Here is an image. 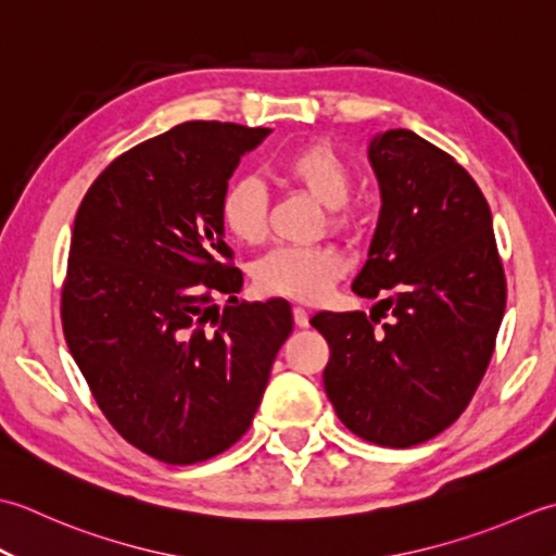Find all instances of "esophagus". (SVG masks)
I'll return each mask as SVG.
<instances>
[{
	"instance_id": "34e87169",
	"label": "esophagus",
	"mask_w": 556,
	"mask_h": 556,
	"mask_svg": "<svg viewBox=\"0 0 556 556\" xmlns=\"http://www.w3.org/2000/svg\"><path fill=\"white\" fill-rule=\"evenodd\" d=\"M292 319H294V326L307 328V326H309V312L302 309V307H294V309H292Z\"/></svg>"
}]
</instances>
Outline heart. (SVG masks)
Listing matches in <instances>:
<instances>
[{
    "mask_svg": "<svg viewBox=\"0 0 556 556\" xmlns=\"http://www.w3.org/2000/svg\"><path fill=\"white\" fill-rule=\"evenodd\" d=\"M286 185L302 191L324 206L326 228L343 232L355 220L348 206L350 167L331 143L314 141L288 153L278 165ZM225 230L242 244H262L268 237V199L254 177H240L225 189L220 201ZM345 274V258L336 247H280L258 258L254 286L264 294H278L294 302L324 300Z\"/></svg>",
    "mask_w": 556,
    "mask_h": 556,
    "instance_id": "heart-1",
    "label": "heart"
}]
</instances>
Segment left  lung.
Listing matches in <instances>:
<instances>
[{"mask_svg":"<svg viewBox=\"0 0 556 556\" xmlns=\"http://www.w3.org/2000/svg\"><path fill=\"white\" fill-rule=\"evenodd\" d=\"M369 163L381 211L353 290L381 298L379 314L319 312L309 324L331 348L324 389L341 422L407 448L468 407L494 353L506 278L486 199L448 153L389 129L369 141Z\"/></svg>","mask_w":556,"mask_h":556,"instance_id":"1","label":"left lung"}]
</instances>
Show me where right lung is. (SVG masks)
<instances>
[{"label": "right lung", "mask_w": 556, "mask_h": 556, "mask_svg": "<svg viewBox=\"0 0 556 556\" xmlns=\"http://www.w3.org/2000/svg\"><path fill=\"white\" fill-rule=\"evenodd\" d=\"M268 134L177 124L115 157L76 213L66 345L108 422L169 466L208 460L247 432L292 331L286 300L237 302L242 270L223 237L228 179Z\"/></svg>", "instance_id": "right-lung-1"}]
</instances>
